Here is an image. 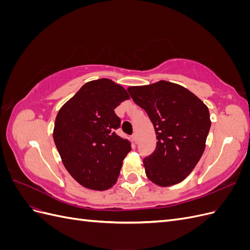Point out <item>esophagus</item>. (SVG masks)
<instances>
[{"mask_svg":"<svg viewBox=\"0 0 250 250\" xmlns=\"http://www.w3.org/2000/svg\"><path fill=\"white\" fill-rule=\"evenodd\" d=\"M132 141H133L134 143L138 142V134H137V133H133V134H132Z\"/></svg>","mask_w":250,"mask_h":250,"instance_id":"1","label":"esophagus"}]
</instances>
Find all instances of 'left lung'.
Listing matches in <instances>:
<instances>
[{
    "mask_svg": "<svg viewBox=\"0 0 250 250\" xmlns=\"http://www.w3.org/2000/svg\"><path fill=\"white\" fill-rule=\"evenodd\" d=\"M154 126L156 147L143 160L147 177L157 186L183 181L199 162L210 128L207 105L190 90L161 80L127 88Z\"/></svg>",
    "mask_w": 250,
    "mask_h": 250,
    "instance_id": "8db88e82",
    "label": "left lung"
}]
</instances>
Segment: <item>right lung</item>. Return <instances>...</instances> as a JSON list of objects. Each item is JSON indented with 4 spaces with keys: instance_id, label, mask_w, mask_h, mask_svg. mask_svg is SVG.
Instances as JSON below:
<instances>
[{
    "instance_id": "right-lung-1",
    "label": "right lung",
    "mask_w": 250,
    "mask_h": 250,
    "mask_svg": "<svg viewBox=\"0 0 250 250\" xmlns=\"http://www.w3.org/2000/svg\"><path fill=\"white\" fill-rule=\"evenodd\" d=\"M127 99L126 89L103 78L85 83L58 111L53 138L65 169L81 186L104 191L116 184L131 150L130 141L116 133L121 119L115 108Z\"/></svg>"
}]
</instances>
